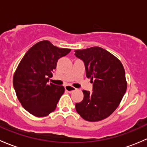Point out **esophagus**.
<instances>
[{
	"label": "esophagus",
	"instance_id": "1",
	"mask_svg": "<svg viewBox=\"0 0 147 147\" xmlns=\"http://www.w3.org/2000/svg\"><path fill=\"white\" fill-rule=\"evenodd\" d=\"M65 90H66V91H67L68 92H72L73 91L76 90V88H75V87H72V86H69V85L65 86Z\"/></svg>",
	"mask_w": 147,
	"mask_h": 147
}]
</instances>
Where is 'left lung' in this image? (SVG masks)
Segmentation results:
<instances>
[{
	"mask_svg": "<svg viewBox=\"0 0 147 147\" xmlns=\"http://www.w3.org/2000/svg\"><path fill=\"white\" fill-rule=\"evenodd\" d=\"M75 52L84 62L86 76L93 83V91L83 90L84 98L75 104V109L86 121H100L115 112L125 94L127 83L124 67L117 57L102 47Z\"/></svg>",
	"mask_w": 147,
	"mask_h": 147,
	"instance_id": "8db88e82",
	"label": "left lung"
}]
</instances>
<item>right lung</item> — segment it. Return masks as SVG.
Here are the masks:
<instances>
[{"label":"right lung","mask_w":147,"mask_h":147,"mask_svg":"<svg viewBox=\"0 0 147 147\" xmlns=\"http://www.w3.org/2000/svg\"><path fill=\"white\" fill-rule=\"evenodd\" d=\"M70 51L42 40L26 53L15 72L13 83L19 102L29 113L42 117L55 109L65 88L47 82L53 77L57 60Z\"/></svg>","instance_id":"obj_1"}]
</instances>
